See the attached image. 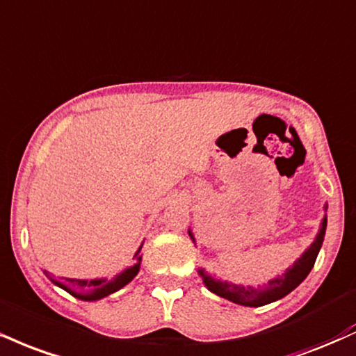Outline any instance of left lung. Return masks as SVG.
Masks as SVG:
<instances>
[{"label": "left lung", "instance_id": "1", "mask_svg": "<svg viewBox=\"0 0 356 356\" xmlns=\"http://www.w3.org/2000/svg\"><path fill=\"white\" fill-rule=\"evenodd\" d=\"M327 207L328 205L325 204V209ZM325 230H327V216L323 217L322 224H320V230L318 234H316L315 241L312 242V245L308 247L305 252H303L300 259L295 260L292 267L286 268L282 275L272 278V280H268V284H265L262 286H243L232 284V282H224L220 280V278H217L216 275H212V273L205 272V268H199V275L202 277L204 285L207 286L212 293L237 303V305L262 307L267 305V303L277 302L280 300V298H284L285 295H289L292 290L297 289V286L305 280L312 268H314L316 255H318L320 248H322ZM189 235L192 242L195 243V237L191 229Z\"/></svg>", "mask_w": 356, "mask_h": 356}]
</instances>
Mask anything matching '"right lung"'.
<instances>
[{"label":"right lung","instance_id":"right-lung-1","mask_svg":"<svg viewBox=\"0 0 356 356\" xmlns=\"http://www.w3.org/2000/svg\"><path fill=\"white\" fill-rule=\"evenodd\" d=\"M144 243V242H143ZM143 243L137 248L134 254V259H132L131 267L124 268L121 273L113 278H94V280H79V278H66V282H59L56 278H51L54 285L61 286L63 290H66L67 293H71L72 297L79 298V300L84 302H96L101 300V298L108 297V295L118 292L122 286H126L129 282L137 275L140 268V260H143V255H140V248H143Z\"/></svg>","mask_w":356,"mask_h":356}]
</instances>
